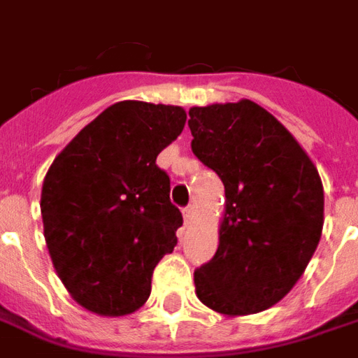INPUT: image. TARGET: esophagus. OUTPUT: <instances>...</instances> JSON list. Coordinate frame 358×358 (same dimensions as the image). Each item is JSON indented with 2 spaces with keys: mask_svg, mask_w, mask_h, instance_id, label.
Wrapping results in <instances>:
<instances>
[{
  "mask_svg": "<svg viewBox=\"0 0 358 358\" xmlns=\"http://www.w3.org/2000/svg\"><path fill=\"white\" fill-rule=\"evenodd\" d=\"M193 214H194L193 206H187V208H183L185 224H191V220H193Z\"/></svg>",
  "mask_w": 358,
  "mask_h": 358,
  "instance_id": "34e87169",
  "label": "esophagus"
}]
</instances>
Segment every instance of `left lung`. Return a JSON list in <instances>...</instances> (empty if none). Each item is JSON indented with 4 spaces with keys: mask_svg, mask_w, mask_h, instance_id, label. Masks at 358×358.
<instances>
[{
    "mask_svg": "<svg viewBox=\"0 0 358 358\" xmlns=\"http://www.w3.org/2000/svg\"><path fill=\"white\" fill-rule=\"evenodd\" d=\"M193 154L222 179L226 214L214 257L194 271L196 296L224 315L257 314L287 296L322 238L315 165L250 99L189 110Z\"/></svg>",
    "mask_w": 358,
    "mask_h": 358,
    "instance_id": "left-lung-1",
    "label": "left lung"
}]
</instances>
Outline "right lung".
I'll return each mask as SVG.
<instances>
[{"mask_svg":"<svg viewBox=\"0 0 358 358\" xmlns=\"http://www.w3.org/2000/svg\"><path fill=\"white\" fill-rule=\"evenodd\" d=\"M173 105L120 101L71 140L44 177V238L71 298L99 315L132 314L183 226L157 154L181 134Z\"/></svg>","mask_w":358,"mask_h":358,"instance_id":"right-lung-1","label":"right lung"}]
</instances>
